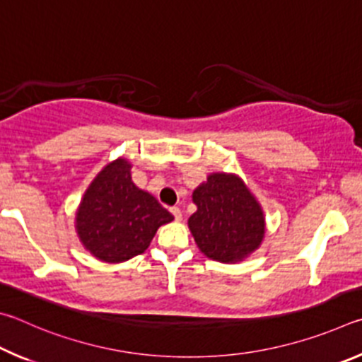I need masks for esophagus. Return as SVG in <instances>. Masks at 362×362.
<instances>
[{"mask_svg":"<svg viewBox=\"0 0 362 362\" xmlns=\"http://www.w3.org/2000/svg\"><path fill=\"white\" fill-rule=\"evenodd\" d=\"M170 211H171V214H173L176 221H181L182 219V213H181V210L177 206H173Z\"/></svg>","mask_w":362,"mask_h":362,"instance_id":"obj_1","label":"esophagus"}]
</instances>
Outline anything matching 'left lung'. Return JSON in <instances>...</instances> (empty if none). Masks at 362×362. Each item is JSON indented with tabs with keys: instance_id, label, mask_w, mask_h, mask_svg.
I'll use <instances>...</instances> for the list:
<instances>
[{
	"instance_id": "obj_1",
	"label": "left lung",
	"mask_w": 362,
	"mask_h": 362,
	"mask_svg": "<svg viewBox=\"0 0 362 362\" xmlns=\"http://www.w3.org/2000/svg\"><path fill=\"white\" fill-rule=\"evenodd\" d=\"M197 205L187 224L199 250L213 261L235 264L261 246L264 211L242 177L211 173L192 192Z\"/></svg>"
}]
</instances>
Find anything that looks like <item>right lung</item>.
<instances>
[{
    "instance_id": "obj_1",
    "label": "right lung",
    "mask_w": 362,
    "mask_h": 362,
    "mask_svg": "<svg viewBox=\"0 0 362 362\" xmlns=\"http://www.w3.org/2000/svg\"><path fill=\"white\" fill-rule=\"evenodd\" d=\"M132 165L119 157L87 187L76 213L84 248L103 262L117 264L148 250L157 229L173 216L132 181Z\"/></svg>"
}]
</instances>
